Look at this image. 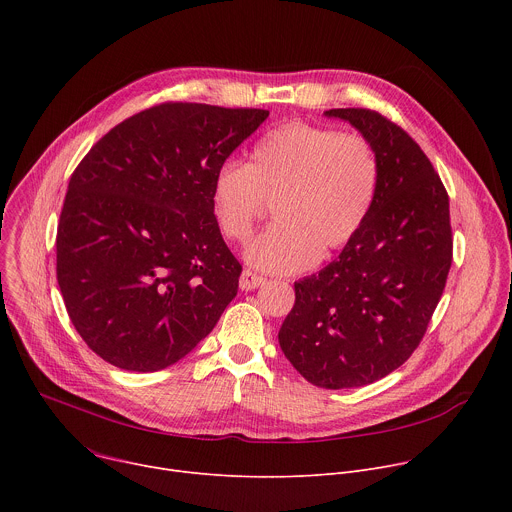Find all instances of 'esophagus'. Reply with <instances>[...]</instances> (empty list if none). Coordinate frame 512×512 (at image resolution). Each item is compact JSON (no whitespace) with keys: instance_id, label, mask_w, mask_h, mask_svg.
<instances>
[{"instance_id":"1","label":"esophagus","mask_w":512,"mask_h":512,"mask_svg":"<svg viewBox=\"0 0 512 512\" xmlns=\"http://www.w3.org/2000/svg\"><path fill=\"white\" fill-rule=\"evenodd\" d=\"M263 283H265V277H263V275H257V273L249 271V269H245V271L241 273V279H239V285H241V289H245V291L257 289V287H261Z\"/></svg>"}]
</instances>
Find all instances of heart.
<instances>
[{
    "label": "heart",
    "mask_w": 512,
    "mask_h": 512,
    "mask_svg": "<svg viewBox=\"0 0 512 512\" xmlns=\"http://www.w3.org/2000/svg\"><path fill=\"white\" fill-rule=\"evenodd\" d=\"M381 184V162L360 135L291 121L267 131L249 164L225 162L210 182V210L221 235L245 243L273 200V225L245 249L265 273H298L344 249L367 221Z\"/></svg>",
    "instance_id": "b5f03b06"
}]
</instances>
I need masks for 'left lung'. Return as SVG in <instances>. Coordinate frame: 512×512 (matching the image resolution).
<instances>
[{
    "instance_id": "8db88e82",
    "label": "left lung",
    "mask_w": 512,
    "mask_h": 512,
    "mask_svg": "<svg viewBox=\"0 0 512 512\" xmlns=\"http://www.w3.org/2000/svg\"><path fill=\"white\" fill-rule=\"evenodd\" d=\"M371 141L381 184L371 214L336 261L296 281L279 328L294 369L322 389L375 383L411 356L452 265L448 192L419 145L371 109H330Z\"/></svg>"
}]
</instances>
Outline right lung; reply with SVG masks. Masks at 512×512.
<instances>
[{
  "instance_id": "add662e5",
  "label": "right lung",
  "mask_w": 512,
  "mask_h": 512,
  "mask_svg": "<svg viewBox=\"0 0 512 512\" xmlns=\"http://www.w3.org/2000/svg\"><path fill=\"white\" fill-rule=\"evenodd\" d=\"M267 117L164 103L113 127L70 176L56 277L70 322L113 367H170L237 296L241 265L214 223L210 182Z\"/></svg>"
}]
</instances>
